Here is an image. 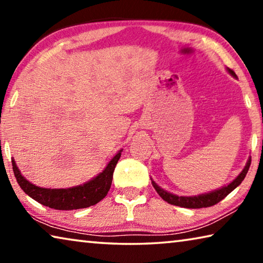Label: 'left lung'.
<instances>
[{
    "mask_svg": "<svg viewBox=\"0 0 263 263\" xmlns=\"http://www.w3.org/2000/svg\"><path fill=\"white\" fill-rule=\"evenodd\" d=\"M229 72L235 77V73L232 69H229ZM249 166H251V159L248 160V162L246 164V167L243 168V171L240 173V175L235 179L233 182H231L229 185L222 186L219 190H215L212 193L209 194H204V195H199V196H195V197H179V196L169 194L167 191H164L163 189L160 188V186L157 185L155 182L152 181V184L154 186V189L157 190V193L160 195L163 201H166L169 204H173V205L176 206H182V208H188V209H201V208H209L215 205V204L219 203L221 199H224L226 196H228L231 191H233L237 186L241 183L243 181L245 176H246Z\"/></svg>",
    "mask_w": 263,
    "mask_h": 263,
    "instance_id": "8db88e82",
    "label": "left lung"
}]
</instances>
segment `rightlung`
<instances>
[{
    "instance_id": "add662e5",
    "label": "right lung",
    "mask_w": 263,
    "mask_h": 263,
    "mask_svg": "<svg viewBox=\"0 0 263 263\" xmlns=\"http://www.w3.org/2000/svg\"><path fill=\"white\" fill-rule=\"evenodd\" d=\"M119 158H121V152L115 155L104 171L100 175H97L94 180L87 182L83 185L69 189L39 188V186L30 183L28 180L22 176L14 160H11V162L15 177L20 186L34 201L45 206L55 209V210H77V209L95 205L105 197L111 183H112V174Z\"/></svg>"
}]
</instances>
